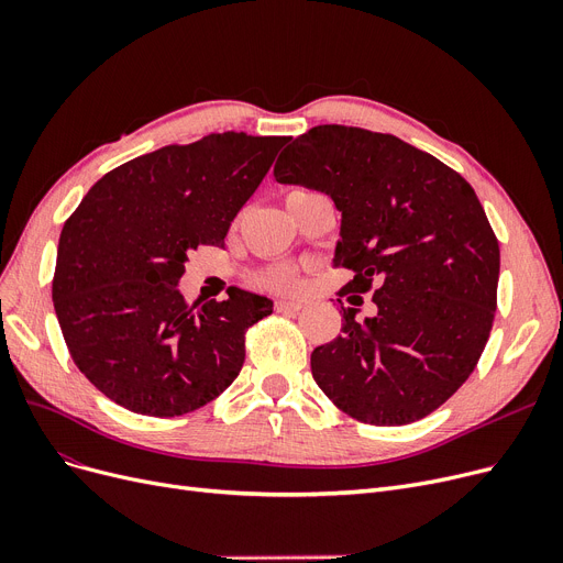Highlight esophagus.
Masks as SVG:
<instances>
[{
  "instance_id": "obj_1",
  "label": "esophagus",
  "mask_w": 563,
  "mask_h": 563,
  "mask_svg": "<svg viewBox=\"0 0 563 563\" xmlns=\"http://www.w3.org/2000/svg\"><path fill=\"white\" fill-rule=\"evenodd\" d=\"M301 308H303V301H287V299L276 301V312H299Z\"/></svg>"
}]
</instances>
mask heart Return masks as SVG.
<instances>
[{
    "mask_svg": "<svg viewBox=\"0 0 563 563\" xmlns=\"http://www.w3.org/2000/svg\"><path fill=\"white\" fill-rule=\"evenodd\" d=\"M291 192H299V190H291ZM260 283L264 287H272V289H291L297 285V272L289 266H276V268H272V272H266Z\"/></svg>",
    "mask_w": 563,
    "mask_h": 563,
    "instance_id": "b5f03b06",
    "label": "heart"
}]
</instances>
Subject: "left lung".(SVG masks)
<instances>
[{"label":"left lung","instance_id":"8db88e82","mask_svg":"<svg viewBox=\"0 0 563 563\" xmlns=\"http://www.w3.org/2000/svg\"><path fill=\"white\" fill-rule=\"evenodd\" d=\"M274 177L331 195L342 213L335 266L342 287L373 290L375 317L314 347L327 398L371 426L428 417L467 382L497 310L499 241L474 188L455 169L396 135L314 126L287 144Z\"/></svg>","mask_w":563,"mask_h":563}]
</instances>
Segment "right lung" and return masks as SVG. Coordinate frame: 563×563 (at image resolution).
<instances>
[{"instance_id":"obj_1","label":"right lung","mask_w":563,"mask_h":563,"mask_svg":"<svg viewBox=\"0 0 563 563\" xmlns=\"http://www.w3.org/2000/svg\"><path fill=\"white\" fill-rule=\"evenodd\" d=\"M287 137L211 133L167 144L96 181L64 223L53 303L70 358L112 402L181 417L218 398L246 358V331L272 301L186 303L198 246H221Z\"/></svg>"}]
</instances>
